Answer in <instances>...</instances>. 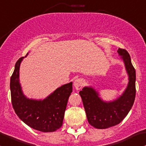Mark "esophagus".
Masks as SVG:
<instances>
[{
    "mask_svg": "<svg viewBox=\"0 0 146 146\" xmlns=\"http://www.w3.org/2000/svg\"><path fill=\"white\" fill-rule=\"evenodd\" d=\"M82 85H83V80L80 78H78L73 82V86L76 90H80L82 89Z\"/></svg>",
    "mask_w": 146,
    "mask_h": 146,
    "instance_id": "esophagus-1",
    "label": "esophagus"
}]
</instances>
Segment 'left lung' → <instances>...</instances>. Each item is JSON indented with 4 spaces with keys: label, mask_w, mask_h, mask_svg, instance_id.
<instances>
[{
    "label": "left lung",
    "mask_w": 146,
    "mask_h": 146,
    "mask_svg": "<svg viewBox=\"0 0 146 146\" xmlns=\"http://www.w3.org/2000/svg\"><path fill=\"white\" fill-rule=\"evenodd\" d=\"M117 52L125 62L129 75V84L123 94L115 101L104 102L92 87H85L79 92L82 98L87 120L96 129H106L120 123L131 110L136 96V70L129 54L125 49L119 48Z\"/></svg>",
    "instance_id": "left-lung-1"
}]
</instances>
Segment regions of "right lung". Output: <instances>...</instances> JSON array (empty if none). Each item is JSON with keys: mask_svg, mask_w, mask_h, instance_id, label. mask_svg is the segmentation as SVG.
Listing matches in <instances>:
<instances>
[{"mask_svg": "<svg viewBox=\"0 0 146 146\" xmlns=\"http://www.w3.org/2000/svg\"><path fill=\"white\" fill-rule=\"evenodd\" d=\"M23 58L16 62L10 78L12 107L23 122L34 129L52 132L61 127L67 102L73 90V83L56 89L42 101L29 99L23 94L19 82V66Z\"/></svg>", "mask_w": 146, "mask_h": 146, "instance_id": "obj_1", "label": "right lung"}]
</instances>
